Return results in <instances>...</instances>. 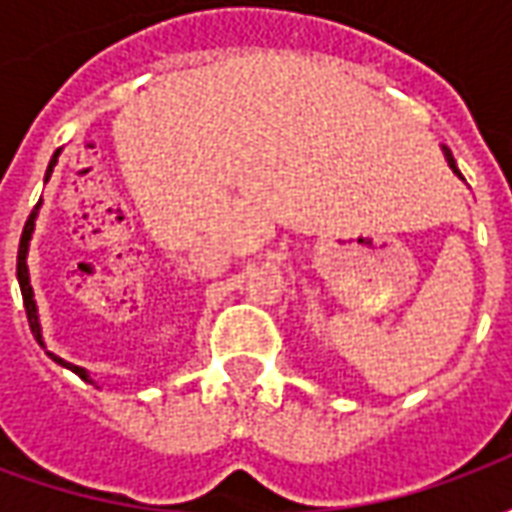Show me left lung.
Segmentation results:
<instances>
[{"instance_id": "obj_1", "label": "left lung", "mask_w": 512, "mask_h": 512, "mask_svg": "<svg viewBox=\"0 0 512 512\" xmlns=\"http://www.w3.org/2000/svg\"><path fill=\"white\" fill-rule=\"evenodd\" d=\"M441 150H444V158H447V164H450V169H452V172H455V175H458V178L463 180L461 169H458V164H455V158H452V153H450V150H447V147H444V145H441Z\"/></svg>"}]
</instances>
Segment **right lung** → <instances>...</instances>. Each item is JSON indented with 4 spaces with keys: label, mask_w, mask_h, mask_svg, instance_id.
<instances>
[{
    "label": "right lung",
    "mask_w": 512,
    "mask_h": 512,
    "mask_svg": "<svg viewBox=\"0 0 512 512\" xmlns=\"http://www.w3.org/2000/svg\"><path fill=\"white\" fill-rule=\"evenodd\" d=\"M62 147L51 156L49 161V169H46V180L51 178V172H54V167H57V158H60ZM38 211H40V202L35 205V211L29 213L27 224H24V233H21V244H18V266H16V274H18V285H21V296H24V310H27V321H29V329H32V334H35V340H38L40 348H46V343H43V329H40V315H38V301H35V290H32V282H29V266H27V255H29V241H32V233H35V219H38ZM46 354L57 362V365L68 367L71 373H76V376L82 378V381H90V384H95L93 378H90V373L84 370V367L79 365H71V362H65V359H60L57 354H51V351H46Z\"/></svg>",
    "instance_id": "1"
}]
</instances>
